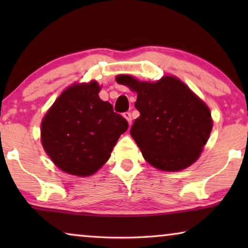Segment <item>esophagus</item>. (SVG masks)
<instances>
[{"mask_svg":"<svg viewBox=\"0 0 248 248\" xmlns=\"http://www.w3.org/2000/svg\"><path fill=\"white\" fill-rule=\"evenodd\" d=\"M123 116H124L125 118H126V121L128 122V124L131 125V124H132V115H131L130 111H126V113H124Z\"/></svg>","mask_w":248,"mask_h":248,"instance_id":"obj_1","label":"esophagus"}]
</instances>
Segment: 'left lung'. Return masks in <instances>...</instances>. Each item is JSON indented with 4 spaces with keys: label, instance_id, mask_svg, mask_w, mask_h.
<instances>
[{
    "label": "left lung",
    "instance_id": "obj_1",
    "mask_svg": "<svg viewBox=\"0 0 248 248\" xmlns=\"http://www.w3.org/2000/svg\"><path fill=\"white\" fill-rule=\"evenodd\" d=\"M118 83L137 91L140 117L131 135L145 160L167 171L182 170L196 161L212 130L211 113L182 81L165 77L155 83L118 76Z\"/></svg>",
    "mask_w": 248,
    "mask_h": 248
}]
</instances>
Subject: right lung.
Here are the masks:
<instances>
[{
  "instance_id": "1",
  "label": "right lung",
  "mask_w": 248,
  "mask_h": 248,
  "mask_svg": "<svg viewBox=\"0 0 248 248\" xmlns=\"http://www.w3.org/2000/svg\"><path fill=\"white\" fill-rule=\"evenodd\" d=\"M99 91L97 82L67 88L43 120V147L54 164L69 174H94L128 127L111 104L100 99Z\"/></svg>"
}]
</instances>
